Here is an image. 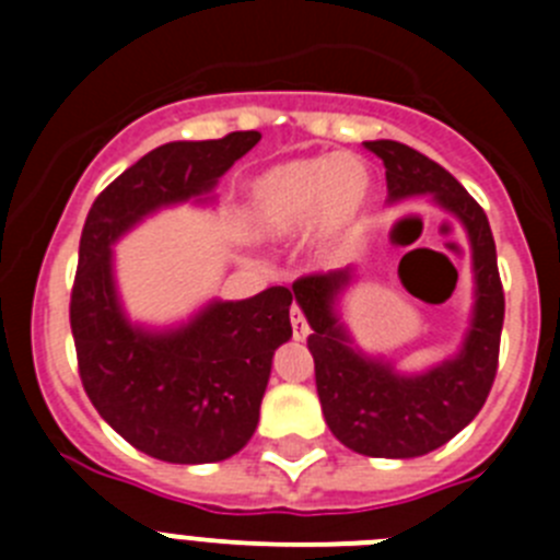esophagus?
I'll return each instance as SVG.
<instances>
[{
    "label": "esophagus",
    "instance_id": "1",
    "mask_svg": "<svg viewBox=\"0 0 560 560\" xmlns=\"http://www.w3.org/2000/svg\"><path fill=\"white\" fill-rule=\"evenodd\" d=\"M291 330H294V339L296 341H303V339H308V334H311V328H308V323H305V316H303V311L296 308H291Z\"/></svg>",
    "mask_w": 560,
    "mask_h": 560
}]
</instances>
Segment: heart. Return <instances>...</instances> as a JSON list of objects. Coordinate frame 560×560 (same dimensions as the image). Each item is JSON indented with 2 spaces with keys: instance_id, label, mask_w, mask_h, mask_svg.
Instances as JSON below:
<instances>
[{
  "instance_id": "heart-1",
  "label": "heart",
  "mask_w": 560,
  "mask_h": 560,
  "mask_svg": "<svg viewBox=\"0 0 560 560\" xmlns=\"http://www.w3.org/2000/svg\"><path fill=\"white\" fill-rule=\"evenodd\" d=\"M373 201V171L355 153L300 156L249 182L244 226L260 241H289L308 230L316 257H334L359 230Z\"/></svg>"
}]
</instances>
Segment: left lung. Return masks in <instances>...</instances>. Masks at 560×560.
<instances>
[{
	"mask_svg": "<svg viewBox=\"0 0 560 560\" xmlns=\"http://www.w3.org/2000/svg\"><path fill=\"white\" fill-rule=\"evenodd\" d=\"M368 148L387 167L393 205L432 196L468 235L474 311L463 345L423 373H400L393 361L364 353L341 323L339 300L355 266L300 277L291 289L311 325L316 393L334 438L364 457L409 459L448 443L482 409L497 378L504 294L488 215L452 173L404 142L373 140Z\"/></svg>",
	"mask_w": 560,
	"mask_h": 560,
	"instance_id": "1",
	"label": "left lung"
}]
</instances>
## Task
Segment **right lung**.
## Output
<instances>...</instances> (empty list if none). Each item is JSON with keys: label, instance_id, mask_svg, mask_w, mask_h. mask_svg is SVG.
Here are the masks:
<instances>
[{"label": "right lung", "instance_id": "add662e5", "mask_svg": "<svg viewBox=\"0 0 560 560\" xmlns=\"http://www.w3.org/2000/svg\"><path fill=\"white\" fill-rule=\"evenodd\" d=\"M257 140V131H232L153 148L97 196L83 224L69 303L83 389L114 432L162 463H219L249 443L275 350L291 339L294 294L271 285L145 328L122 308L112 246L162 207L215 199L221 176Z\"/></svg>", "mask_w": 560, "mask_h": 560}]
</instances>
